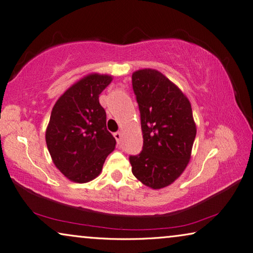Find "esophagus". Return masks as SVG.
<instances>
[{
    "mask_svg": "<svg viewBox=\"0 0 253 253\" xmlns=\"http://www.w3.org/2000/svg\"><path fill=\"white\" fill-rule=\"evenodd\" d=\"M114 137H115L117 143H121V141H122V133L121 132H115L114 133Z\"/></svg>",
    "mask_w": 253,
    "mask_h": 253,
    "instance_id": "esophagus-1",
    "label": "esophagus"
}]
</instances>
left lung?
<instances>
[{"label": "left lung", "mask_w": 253, "mask_h": 253, "mask_svg": "<svg viewBox=\"0 0 253 253\" xmlns=\"http://www.w3.org/2000/svg\"><path fill=\"white\" fill-rule=\"evenodd\" d=\"M139 105L143 147L129 158L132 174L152 190L171 185L184 172L192 156L196 124L189 98L156 69L131 76Z\"/></svg>", "instance_id": "obj_1"}]
</instances>
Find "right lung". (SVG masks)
<instances>
[{"mask_svg": "<svg viewBox=\"0 0 253 253\" xmlns=\"http://www.w3.org/2000/svg\"><path fill=\"white\" fill-rule=\"evenodd\" d=\"M113 76L90 73L58 98L46 129L51 160L68 180L86 183L101 174L116 140L106 128V113L98 95Z\"/></svg>", "mask_w": 253, "mask_h": 253, "instance_id": "right-lung-1", "label": "right lung"}]
</instances>
